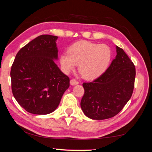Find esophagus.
I'll use <instances>...</instances> for the list:
<instances>
[{
  "instance_id": "1",
  "label": "esophagus",
  "mask_w": 152,
  "mask_h": 152,
  "mask_svg": "<svg viewBox=\"0 0 152 152\" xmlns=\"http://www.w3.org/2000/svg\"><path fill=\"white\" fill-rule=\"evenodd\" d=\"M78 82L77 81L76 79H72V80H70V85H78Z\"/></svg>"
}]
</instances>
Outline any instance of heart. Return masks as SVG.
<instances>
[{
  "label": "heart",
  "mask_w": 152,
  "mask_h": 152,
  "mask_svg": "<svg viewBox=\"0 0 152 152\" xmlns=\"http://www.w3.org/2000/svg\"><path fill=\"white\" fill-rule=\"evenodd\" d=\"M112 52L109 46L81 40L71 45L67 53L59 59L62 69L69 73L78 65V72L84 79L93 80L104 73L112 59Z\"/></svg>",
  "instance_id": "heart-1"
}]
</instances>
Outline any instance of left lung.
<instances>
[{
	"label": "left lung",
	"mask_w": 152,
	"mask_h": 152,
	"mask_svg": "<svg viewBox=\"0 0 152 152\" xmlns=\"http://www.w3.org/2000/svg\"><path fill=\"white\" fill-rule=\"evenodd\" d=\"M117 55L102 76L84 83L85 94L80 106L84 114L93 120L115 116L131 99L133 92L135 67L124 50L116 46Z\"/></svg>",
	"instance_id": "obj_1"
}]
</instances>
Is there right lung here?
<instances>
[{
  "label": "right lung",
  "instance_id": "1",
  "mask_svg": "<svg viewBox=\"0 0 152 152\" xmlns=\"http://www.w3.org/2000/svg\"><path fill=\"white\" fill-rule=\"evenodd\" d=\"M57 37L40 35L19 50L11 69V89L21 107L34 114H50L69 86L57 59Z\"/></svg>",
  "mask_w": 152,
  "mask_h": 152
}]
</instances>
